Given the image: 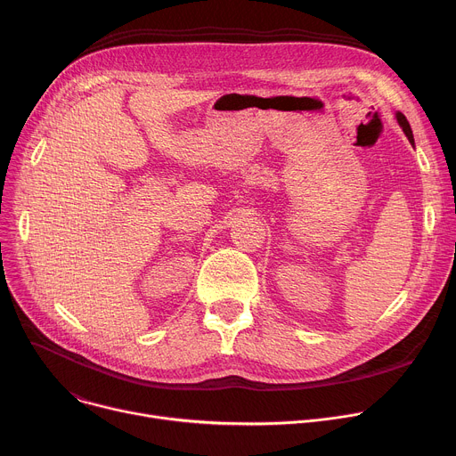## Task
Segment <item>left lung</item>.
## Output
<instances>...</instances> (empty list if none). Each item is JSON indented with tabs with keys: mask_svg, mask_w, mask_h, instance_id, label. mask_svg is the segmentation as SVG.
<instances>
[{
	"mask_svg": "<svg viewBox=\"0 0 456 456\" xmlns=\"http://www.w3.org/2000/svg\"><path fill=\"white\" fill-rule=\"evenodd\" d=\"M397 120H399L401 127L404 129V134H406V137L410 139V142H411V144H415V141H413V132H411V127H410V122H408V118H406L403 113H397Z\"/></svg>",
	"mask_w": 456,
	"mask_h": 456,
	"instance_id": "8db88e82",
	"label": "left lung"
}]
</instances>
